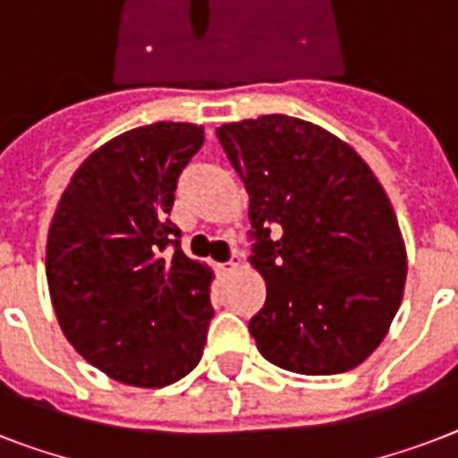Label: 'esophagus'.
Instances as JSON below:
<instances>
[{
  "mask_svg": "<svg viewBox=\"0 0 458 458\" xmlns=\"http://www.w3.org/2000/svg\"><path fill=\"white\" fill-rule=\"evenodd\" d=\"M237 266H240V259L233 257L230 261H225V264H218V273H230V271H235Z\"/></svg>",
  "mask_w": 458,
  "mask_h": 458,
  "instance_id": "esophagus-1",
  "label": "esophagus"
}]
</instances>
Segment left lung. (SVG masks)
I'll use <instances>...</instances> for the list:
<instances>
[{
	"label": "left lung",
	"instance_id": "1",
	"mask_svg": "<svg viewBox=\"0 0 458 458\" xmlns=\"http://www.w3.org/2000/svg\"><path fill=\"white\" fill-rule=\"evenodd\" d=\"M218 142L250 194L251 266L266 280L250 333L266 361L301 376L356 369L402 304L406 250L366 161L301 118L221 125Z\"/></svg>",
	"mask_w": 458,
	"mask_h": 458
}]
</instances>
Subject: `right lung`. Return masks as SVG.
<instances>
[{"instance_id":"right-lung-1","label":"right lung","mask_w":458,"mask_h":458,"mask_svg":"<svg viewBox=\"0 0 458 458\" xmlns=\"http://www.w3.org/2000/svg\"><path fill=\"white\" fill-rule=\"evenodd\" d=\"M194 123L118 135L75 171L47 237V283L66 340L114 380L165 387L199 363L211 271L180 250L168 218Z\"/></svg>"}]
</instances>
